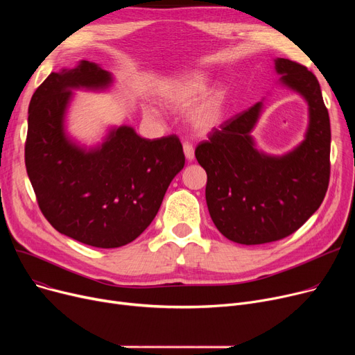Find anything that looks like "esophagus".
Returning <instances> with one entry per match:
<instances>
[{
  "mask_svg": "<svg viewBox=\"0 0 355 355\" xmlns=\"http://www.w3.org/2000/svg\"><path fill=\"white\" fill-rule=\"evenodd\" d=\"M182 149H184L185 158H187L189 161H193V159H194V148H193V145L189 144V142H184Z\"/></svg>",
  "mask_w": 355,
  "mask_h": 355,
  "instance_id": "34e87169",
  "label": "esophagus"
}]
</instances>
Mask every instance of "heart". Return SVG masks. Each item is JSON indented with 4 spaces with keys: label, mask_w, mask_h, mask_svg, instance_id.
<instances>
[{
    "label": "heart",
    "mask_w": 355,
    "mask_h": 355,
    "mask_svg": "<svg viewBox=\"0 0 355 355\" xmlns=\"http://www.w3.org/2000/svg\"><path fill=\"white\" fill-rule=\"evenodd\" d=\"M209 78L201 71H191L168 82L161 90V102L170 109L184 110L198 102L209 90ZM225 93L214 90L196 105L187 115L190 126L198 134H209L225 115ZM149 116H157V112L146 109Z\"/></svg>",
    "instance_id": "1"
}]
</instances>
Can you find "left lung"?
I'll return each mask as SVG.
<instances>
[{"label": "left lung", "mask_w": 355, "mask_h": 355, "mask_svg": "<svg viewBox=\"0 0 355 355\" xmlns=\"http://www.w3.org/2000/svg\"><path fill=\"white\" fill-rule=\"evenodd\" d=\"M281 85L308 103L305 139L284 155H268L252 137L263 102L223 122L196 158L207 173L206 201L218 232L240 245L281 240L320 209L329 182L331 126L318 80L305 66L275 59Z\"/></svg>", "instance_id": "1"}]
</instances>
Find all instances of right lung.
Wrapping results in <instances>:
<instances>
[{
    "mask_svg": "<svg viewBox=\"0 0 355 355\" xmlns=\"http://www.w3.org/2000/svg\"><path fill=\"white\" fill-rule=\"evenodd\" d=\"M112 82L87 60L50 73L30 101L26 141L27 174L44 217L59 233L101 249L125 246L151 225L185 162L175 135L151 141L122 125L93 148L67 135L73 90H105Z\"/></svg>",
    "mask_w": 355,
    "mask_h": 355,
    "instance_id": "right-lung-1",
    "label": "right lung"
}]
</instances>
